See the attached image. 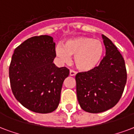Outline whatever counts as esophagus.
Returning a JSON list of instances; mask_svg holds the SVG:
<instances>
[{
    "label": "esophagus",
    "instance_id": "34e87169",
    "mask_svg": "<svg viewBox=\"0 0 134 134\" xmlns=\"http://www.w3.org/2000/svg\"><path fill=\"white\" fill-rule=\"evenodd\" d=\"M77 74V72H75V71H74V70H70V76H75Z\"/></svg>",
    "mask_w": 134,
    "mask_h": 134
}]
</instances>
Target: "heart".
<instances>
[{"instance_id": "obj_1", "label": "heart", "mask_w": 134, "mask_h": 134, "mask_svg": "<svg viewBox=\"0 0 134 134\" xmlns=\"http://www.w3.org/2000/svg\"><path fill=\"white\" fill-rule=\"evenodd\" d=\"M103 42L88 36H79L65 41L63 47L55 48L56 55L62 62L68 63L74 55V64L82 72L94 70L100 64L104 55Z\"/></svg>"}]
</instances>
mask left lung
Returning <instances> with one entry per match:
<instances>
[{
  "label": "left lung",
  "mask_w": 134,
  "mask_h": 134,
  "mask_svg": "<svg viewBox=\"0 0 134 134\" xmlns=\"http://www.w3.org/2000/svg\"><path fill=\"white\" fill-rule=\"evenodd\" d=\"M105 56L99 66L75 76L77 97L82 109L91 113L106 111L120 100L126 82L124 58L109 38L102 35Z\"/></svg>",
  "instance_id": "8db88e82"
}]
</instances>
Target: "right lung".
Wrapping results in <instances>:
<instances>
[{
	"label": "right lung",
	"instance_id": "obj_1",
	"mask_svg": "<svg viewBox=\"0 0 134 134\" xmlns=\"http://www.w3.org/2000/svg\"><path fill=\"white\" fill-rule=\"evenodd\" d=\"M55 42L52 36H34L14 49L9 68L10 85L16 99L35 113H49L59 104L66 67L53 63Z\"/></svg>",
	"mask_w": 134,
	"mask_h": 134
}]
</instances>
